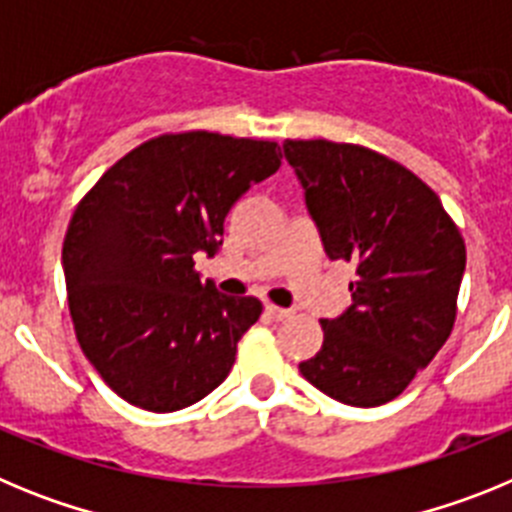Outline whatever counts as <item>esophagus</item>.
I'll use <instances>...</instances> for the list:
<instances>
[{"mask_svg": "<svg viewBox=\"0 0 512 512\" xmlns=\"http://www.w3.org/2000/svg\"><path fill=\"white\" fill-rule=\"evenodd\" d=\"M266 315H269L271 320H287L292 318L295 312L287 310V307H277V305H266Z\"/></svg>", "mask_w": 512, "mask_h": 512, "instance_id": "34e87169", "label": "esophagus"}]
</instances>
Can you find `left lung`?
I'll return each mask as SVG.
<instances>
[{
  "instance_id": "obj_1",
  "label": "left lung",
  "mask_w": 512,
  "mask_h": 512,
  "mask_svg": "<svg viewBox=\"0 0 512 512\" xmlns=\"http://www.w3.org/2000/svg\"><path fill=\"white\" fill-rule=\"evenodd\" d=\"M328 259L354 261L351 307L320 320L300 372L354 408L395 400L451 336L467 266L459 228L413 171L364 146L284 140Z\"/></svg>"
}]
</instances>
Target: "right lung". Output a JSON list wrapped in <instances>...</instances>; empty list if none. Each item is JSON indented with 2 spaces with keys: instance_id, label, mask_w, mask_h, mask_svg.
<instances>
[{
  "instance_id": "right-lung-1",
  "label": "right lung",
  "mask_w": 512,
  "mask_h": 512,
  "mask_svg": "<svg viewBox=\"0 0 512 512\" xmlns=\"http://www.w3.org/2000/svg\"><path fill=\"white\" fill-rule=\"evenodd\" d=\"M279 164L269 140L161 135L76 205L63 241L71 320L84 356L125 402L174 413L230 374L261 302L220 295L194 256H215L230 207Z\"/></svg>"
}]
</instances>
